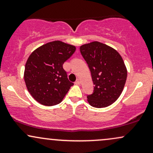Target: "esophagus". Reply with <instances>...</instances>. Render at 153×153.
Wrapping results in <instances>:
<instances>
[{"instance_id": "34e87169", "label": "esophagus", "mask_w": 153, "mask_h": 153, "mask_svg": "<svg viewBox=\"0 0 153 153\" xmlns=\"http://www.w3.org/2000/svg\"><path fill=\"white\" fill-rule=\"evenodd\" d=\"M80 83V80H79V79H77L76 81L75 82V84H76V85H79Z\"/></svg>"}]
</instances>
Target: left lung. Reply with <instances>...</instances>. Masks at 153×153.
<instances>
[{
	"instance_id": "1",
	"label": "left lung",
	"mask_w": 153,
	"mask_h": 153,
	"mask_svg": "<svg viewBox=\"0 0 153 153\" xmlns=\"http://www.w3.org/2000/svg\"><path fill=\"white\" fill-rule=\"evenodd\" d=\"M80 51L95 85L92 94L87 96L88 101L96 108L110 106L122 94L127 80L122 57L114 49L99 42L82 45Z\"/></svg>"
}]
</instances>
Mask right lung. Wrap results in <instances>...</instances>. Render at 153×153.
Here are the masks:
<instances>
[{
  "instance_id": "obj_1",
  "label": "right lung",
  "mask_w": 153,
  "mask_h": 153,
  "mask_svg": "<svg viewBox=\"0 0 153 153\" xmlns=\"http://www.w3.org/2000/svg\"><path fill=\"white\" fill-rule=\"evenodd\" d=\"M75 47L60 41L47 43L34 50L26 61L24 80L32 97L45 106L62 101L73 82L68 80L63 64L73 55Z\"/></svg>"
}]
</instances>
